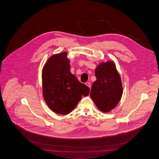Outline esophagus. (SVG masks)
Returning a JSON list of instances; mask_svg holds the SVG:
<instances>
[{
    "label": "esophagus",
    "mask_w": 159,
    "mask_h": 159,
    "mask_svg": "<svg viewBox=\"0 0 159 159\" xmlns=\"http://www.w3.org/2000/svg\"><path fill=\"white\" fill-rule=\"evenodd\" d=\"M85 84H86V86H88L89 88H90V86H91V84H90V82H86Z\"/></svg>",
    "instance_id": "1"
}]
</instances>
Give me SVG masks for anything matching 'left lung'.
Returning <instances> with one entry per match:
<instances>
[{
    "mask_svg": "<svg viewBox=\"0 0 159 159\" xmlns=\"http://www.w3.org/2000/svg\"><path fill=\"white\" fill-rule=\"evenodd\" d=\"M97 80L91 87L90 97L101 111H111L120 101L123 93L120 77L113 62H102L95 69Z\"/></svg>",
    "mask_w": 159,
    "mask_h": 159,
    "instance_id": "8db88e82",
    "label": "left lung"
}]
</instances>
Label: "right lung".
<instances>
[{
    "label": "right lung",
    "mask_w": 159,
    "mask_h": 159,
    "mask_svg": "<svg viewBox=\"0 0 159 159\" xmlns=\"http://www.w3.org/2000/svg\"><path fill=\"white\" fill-rule=\"evenodd\" d=\"M67 53L52 56L43 70V93L44 99L52 111L67 115L82 98L88 96L90 89L79 82L70 71Z\"/></svg>",
    "instance_id": "right-lung-1"
}]
</instances>
